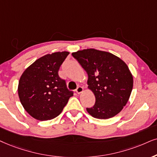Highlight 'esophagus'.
I'll return each mask as SVG.
<instances>
[{
	"mask_svg": "<svg viewBox=\"0 0 157 157\" xmlns=\"http://www.w3.org/2000/svg\"><path fill=\"white\" fill-rule=\"evenodd\" d=\"M76 92L77 93H78V94H80L81 93L83 92V88L82 86H78L76 89Z\"/></svg>",
	"mask_w": 157,
	"mask_h": 157,
	"instance_id": "esophagus-1",
	"label": "esophagus"
}]
</instances>
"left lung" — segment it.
I'll list each match as a JSON object with an SVG mask.
<instances>
[{
  "mask_svg": "<svg viewBox=\"0 0 157 157\" xmlns=\"http://www.w3.org/2000/svg\"><path fill=\"white\" fill-rule=\"evenodd\" d=\"M88 73V88L96 103L86 110L94 118L106 120L120 113L128 103L133 78L128 65L112 53L84 49L72 53Z\"/></svg>",
  "mask_w": 157,
  "mask_h": 157,
  "instance_id": "obj_1",
  "label": "left lung"
}]
</instances>
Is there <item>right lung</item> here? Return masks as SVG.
Instances as JSON below:
<instances>
[{
    "mask_svg": "<svg viewBox=\"0 0 157 157\" xmlns=\"http://www.w3.org/2000/svg\"><path fill=\"white\" fill-rule=\"evenodd\" d=\"M69 52H56L37 59L19 79L18 94L24 109L40 121L56 117L73 96L59 69Z\"/></svg>",
    "mask_w": 157,
    "mask_h": 157,
    "instance_id": "right-lung-1",
    "label": "right lung"
}]
</instances>
